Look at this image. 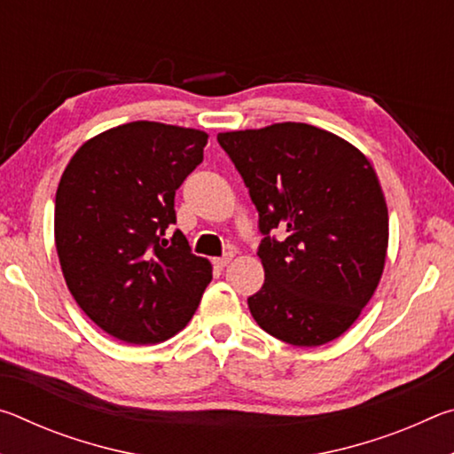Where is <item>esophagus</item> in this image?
Masks as SVG:
<instances>
[{
  "mask_svg": "<svg viewBox=\"0 0 454 454\" xmlns=\"http://www.w3.org/2000/svg\"><path fill=\"white\" fill-rule=\"evenodd\" d=\"M232 258H234V254H226V256L214 258V260H212V264L216 266V268H224V266H228L230 262H232Z\"/></svg>",
  "mask_w": 454,
  "mask_h": 454,
  "instance_id": "obj_1",
  "label": "esophagus"
}]
</instances>
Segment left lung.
Masks as SVG:
<instances>
[{"label": "left lung", "instance_id": "1", "mask_svg": "<svg viewBox=\"0 0 454 454\" xmlns=\"http://www.w3.org/2000/svg\"><path fill=\"white\" fill-rule=\"evenodd\" d=\"M266 238L264 284L248 298L258 326L294 347L342 336L371 301L388 248L379 176L340 136L301 121L218 134ZM280 227L287 238L267 236Z\"/></svg>", "mask_w": 454, "mask_h": 454}]
</instances>
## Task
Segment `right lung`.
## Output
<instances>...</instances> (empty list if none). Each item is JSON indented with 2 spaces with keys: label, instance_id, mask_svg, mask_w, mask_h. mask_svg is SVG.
<instances>
[{
  "label": "right lung",
  "instance_id": "add662e5",
  "mask_svg": "<svg viewBox=\"0 0 454 454\" xmlns=\"http://www.w3.org/2000/svg\"><path fill=\"white\" fill-rule=\"evenodd\" d=\"M202 129L129 121L90 137L56 192L61 272L86 317L128 344H158L188 325L212 264L176 230L174 196L202 162Z\"/></svg>",
  "mask_w": 454,
  "mask_h": 454
}]
</instances>
